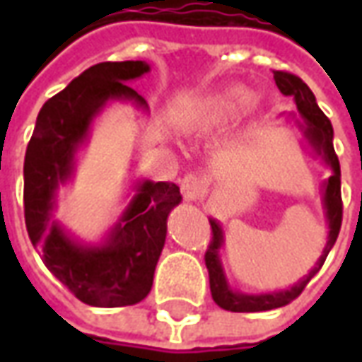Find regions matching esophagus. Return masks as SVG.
<instances>
[{"instance_id":"obj_1","label":"esophagus","mask_w":362,"mask_h":362,"mask_svg":"<svg viewBox=\"0 0 362 362\" xmlns=\"http://www.w3.org/2000/svg\"><path fill=\"white\" fill-rule=\"evenodd\" d=\"M180 189L186 202H197L205 194V182L197 174H186L180 180Z\"/></svg>"}]
</instances>
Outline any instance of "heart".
<instances>
[{
  "label": "heart",
  "instance_id": "heart-1",
  "mask_svg": "<svg viewBox=\"0 0 362 362\" xmlns=\"http://www.w3.org/2000/svg\"><path fill=\"white\" fill-rule=\"evenodd\" d=\"M215 104L223 114H238V112H244L254 104V95L244 89H233L223 93Z\"/></svg>",
  "mask_w": 362,
  "mask_h": 362
}]
</instances>
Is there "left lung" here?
<instances>
[{
	"instance_id": "obj_1",
	"label": "left lung",
	"mask_w": 362,
	"mask_h": 362,
	"mask_svg": "<svg viewBox=\"0 0 362 362\" xmlns=\"http://www.w3.org/2000/svg\"><path fill=\"white\" fill-rule=\"evenodd\" d=\"M273 79H275V85H277V89L283 95L293 96L296 110L300 114V118L304 119V137L308 139L312 149L316 151L320 157L324 158V163L332 168V176L324 184V197H322L324 209H326L327 228H329L327 243L324 252H322V256L316 262V266L312 267L310 273L304 275L303 279L295 283L291 288L273 291V293H262V295H246V293L233 291L230 285L227 283L219 256L221 246L225 243L223 228H221L217 221L209 219V223H211V243H209V248L205 252V266H207V272H209V287H211L213 300L219 304L223 310L266 312L293 303L296 296L303 293L304 287L308 285V281L320 272V267L324 266L327 254H329L332 246L337 240L339 228H341V170H339V160H337V155H335L334 149V127H332V122L327 119L324 112L320 110L316 96H314V93L308 89V85L300 77L288 74V71H273Z\"/></svg>"
}]
</instances>
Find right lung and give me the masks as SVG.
Listing matches in <instances>:
<instances>
[{"label": "right lung", "mask_w": 362, "mask_h": 362, "mask_svg": "<svg viewBox=\"0 0 362 362\" xmlns=\"http://www.w3.org/2000/svg\"><path fill=\"white\" fill-rule=\"evenodd\" d=\"M149 71L145 62H103L83 71L38 112L25 155V223L42 262L81 303L118 308L141 303L166 238L168 213L182 202L174 182H137V194L103 244L74 240L52 219L56 194L74 176L75 153L89 137L96 114L108 100L145 98L126 81Z\"/></svg>", "instance_id": "obj_1"}]
</instances>
